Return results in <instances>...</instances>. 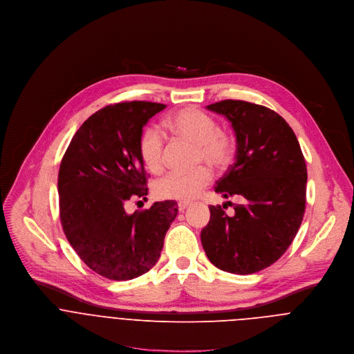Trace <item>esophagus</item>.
Listing matches in <instances>:
<instances>
[{
    "label": "esophagus",
    "mask_w": 354,
    "mask_h": 354,
    "mask_svg": "<svg viewBox=\"0 0 354 354\" xmlns=\"http://www.w3.org/2000/svg\"><path fill=\"white\" fill-rule=\"evenodd\" d=\"M189 205H191L189 202H178V203H177V206H178V210H180V212H184Z\"/></svg>",
    "instance_id": "esophagus-1"
}]
</instances>
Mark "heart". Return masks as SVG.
Segmentation results:
<instances>
[{"label": "heart", "instance_id": "obj_1", "mask_svg": "<svg viewBox=\"0 0 354 354\" xmlns=\"http://www.w3.org/2000/svg\"><path fill=\"white\" fill-rule=\"evenodd\" d=\"M169 129L181 139L195 144V163H206L215 170H222L230 165L234 156V138L218 128L216 120L210 114L187 107L174 113L167 120ZM165 140L156 127H148L139 136V155L144 165L152 173H158L163 166ZM212 178L206 166H198L189 171H170L158 178L153 192L160 199L189 201L209 184Z\"/></svg>", "mask_w": 354, "mask_h": 354}]
</instances>
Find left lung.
I'll use <instances>...</instances> for the list:
<instances>
[{"label":"left lung","instance_id":"8db88e82","mask_svg":"<svg viewBox=\"0 0 354 354\" xmlns=\"http://www.w3.org/2000/svg\"><path fill=\"white\" fill-rule=\"evenodd\" d=\"M207 110L223 114L236 133V162L216 183L225 198L239 195L229 216L221 205L209 206L201 232L202 247L216 268L250 274L276 262L292 244L306 210L307 166L290 125L273 110L222 100Z\"/></svg>","mask_w":354,"mask_h":354}]
</instances>
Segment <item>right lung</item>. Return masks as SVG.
Masks as SVG:
<instances>
[{
  "mask_svg": "<svg viewBox=\"0 0 354 354\" xmlns=\"http://www.w3.org/2000/svg\"><path fill=\"white\" fill-rule=\"evenodd\" d=\"M165 107L152 102L106 106L81 125L61 160L62 230L80 258L107 279L129 280L155 266L177 216L176 201L155 202L132 215L124 209L129 198L148 195L139 136Z\"/></svg>",
  "mask_w": 354,
  "mask_h": 354,
  "instance_id": "right-lung-1",
  "label": "right lung"
}]
</instances>
